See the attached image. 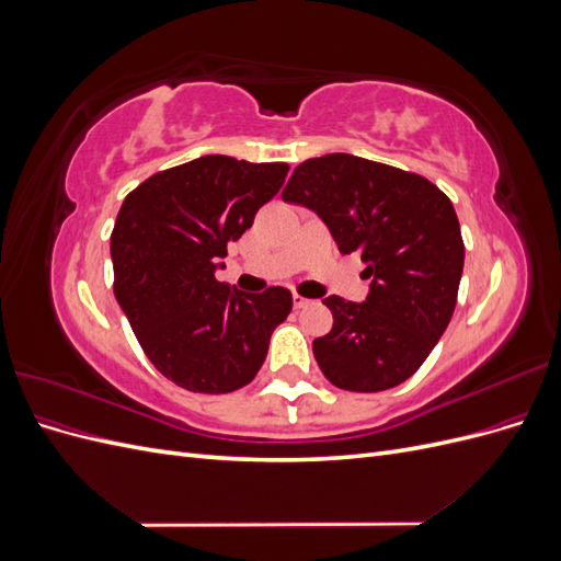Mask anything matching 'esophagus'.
Listing matches in <instances>:
<instances>
[{"label": "esophagus", "mask_w": 561, "mask_h": 561, "mask_svg": "<svg viewBox=\"0 0 561 561\" xmlns=\"http://www.w3.org/2000/svg\"><path fill=\"white\" fill-rule=\"evenodd\" d=\"M293 304H295V309H304V307H309L311 304V299H307V297H301V295H293Z\"/></svg>", "instance_id": "1"}]
</instances>
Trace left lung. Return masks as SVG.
Wrapping results in <instances>:
<instances>
[{
  "label": "left lung",
  "mask_w": 561,
  "mask_h": 561,
  "mask_svg": "<svg viewBox=\"0 0 561 561\" xmlns=\"http://www.w3.org/2000/svg\"><path fill=\"white\" fill-rule=\"evenodd\" d=\"M283 201L311 208L339 245L360 252L369 295L328 297L334 325L313 355L336 388L377 393L410 379L447 330L463 274V239L445 192L416 173L353 154L295 168Z\"/></svg>",
  "instance_id": "obj_1"
}]
</instances>
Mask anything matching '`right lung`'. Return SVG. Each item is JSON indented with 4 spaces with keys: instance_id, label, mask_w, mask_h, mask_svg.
<instances>
[{
    "instance_id": "add662e5",
    "label": "right lung",
    "mask_w": 561,
    "mask_h": 561,
    "mask_svg": "<svg viewBox=\"0 0 561 561\" xmlns=\"http://www.w3.org/2000/svg\"><path fill=\"white\" fill-rule=\"evenodd\" d=\"M287 171L208 154L147 178L116 215L114 297L151 365L180 388L217 396L250 383L293 311L285 287L243 295L215 278Z\"/></svg>"
}]
</instances>
